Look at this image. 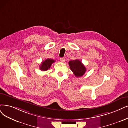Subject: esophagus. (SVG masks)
<instances>
[{
    "label": "esophagus",
    "instance_id": "obj_1",
    "mask_svg": "<svg viewBox=\"0 0 128 128\" xmlns=\"http://www.w3.org/2000/svg\"><path fill=\"white\" fill-rule=\"evenodd\" d=\"M60 60L61 61V62H64L65 61V58H60Z\"/></svg>",
    "mask_w": 128,
    "mask_h": 128
}]
</instances>
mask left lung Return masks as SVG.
<instances>
[{"mask_svg": "<svg viewBox=\"0 0 128 128\" xmlns=\"http://www.w3.org/2000/svg\"><path fill=\"white\" fill-rule=\"evenodd\" d=\"M69 65L71 70L72 71L76 76L80 77L82 76L86 72V68L85 66L78 59L70 61Z\"/></svg>", "mask_w": 128, "mask_h": 128, "instance_id": "8db88e82", "label": "left lung"}]
</instances>
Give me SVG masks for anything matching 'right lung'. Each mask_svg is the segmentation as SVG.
Segmentation results:
<instances>
[{
	"instance_id": "1",
	"label": "right lung",
	"mask_w": 128,
	"mask_h": 128,
	"mask_svg": "<svg viewBox=\"0 0 128 128\" xmlns=\"http://www.w3.org/2000/svg\"><path fill=\"white\" fill-rule=\"evenodd\" d=\"M54 62V60L52 59H47L42 62L40 66V70L42 71H46L50 68L52 64Z\"/></svg>"
}]
</instances>
